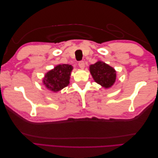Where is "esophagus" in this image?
<instances>
[{
    "label": "esophagus",
    "mask_w": 158,
    "mask_h": 158,
    "mask_svg": "<svg viewBox=\"0 0 158 158\" xmlns=\"http://www.w3.org/2000/svg\"><path fill=\"white\" fill-rule=\"evenodd\" d=\"M78 64H79V66L81 69H84V68H85V62H83V61L79 62Z\"/></svg>",
    "instance_id": "obj_1"
}]
</instances>
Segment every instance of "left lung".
Listing matches in <instances>:
<instances>
[{
    "label": "left lung",
    "instance_id": "obj_1",
    "mask_svg": "<svg viewBox=\"0 0 158 158\" xmlns=\"http://www.w3.org/2000/svg\"><path fill=\"white\" fill-rule=\"evenodd\" d=\"M89 72L94 80L105 88H110L115 82V70L104 62L98 61L90 65Z\"/></svg>",
    "mask_w": 158,
    "mask_h": 158
}]
</instances>
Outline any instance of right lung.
I'll return each instance as SVG.
<instances>
[{
  "label": "right lung",
  "mask_w": 158,
  "mask_h": 158,
  "mask_svg": "<svg viewBox=\"0 0 158 158\" xmlns=\"http://www.w3.org/2000/svg\"><path fill=\"white\" fill-rule=\"evenodd\" d=\"M73 66L70 64H59L45 74L43 83L47 88L53 92L62 89L69 84Z\"/></svg>",
  "instance_id": "add662e5"
}]
</instances>
